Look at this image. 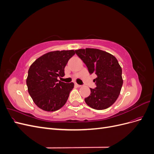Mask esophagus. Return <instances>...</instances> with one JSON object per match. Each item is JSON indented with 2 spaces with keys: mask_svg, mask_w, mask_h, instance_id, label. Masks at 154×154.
<instances>
[{
  "mask_svg": "<svg viewBox=\"0 0 154 154\" xmlns=\"http://www.w3.org/2000/svg\"><path fill=\"white\" fill-rule=\"evenodd\" d=\"M75 85H76V87H82V85H78V84H77V83H75Z\"/></svg>",
  "mask_w": 154,
  "mask_h": 154,
  "instance_id": "34e87169",
  "label": "esophagus"
}]
</instances>
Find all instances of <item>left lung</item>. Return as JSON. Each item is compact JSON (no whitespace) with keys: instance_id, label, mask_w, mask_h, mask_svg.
<instances>
[{"instance_id":"obj_1","label":"left lung","mask_w":154,"mask_h":154,"mask_svg":"<svg viewBox=\"0 0 154 154\" xmlns=\"http://www.w3.org/2000/svg\"><path fill=\"white\" fill-rule=\"evenodd\" d=\"M86 65L90 74L95 73L96 87L90 88L91 94L85 103L96 110H103L113 105L123 85L122 69L112 54L97 49L86 48L75 51Z\"/></svg>"}]
</instances>
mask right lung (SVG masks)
Segmentation results:
<instances>
[{
    "mask_svg": "<svg viewBox=\"0 0 154 154\" xmlns=\"http://www.w3.org/2000/svg\"><path fill=\"white\" fill-rule=\"evenodd\" d=\"M75 51H56L46 53L31 64L26 80L27 90L34 103L45 111H56L66 104L72 82L58 80L65 75L64 69Z\"/></svg>",
    "mask_w": 154,
    "mask_h": 154,
    "instance_id": "obj_1",
    "label": "right lung"
}]
</instances>
